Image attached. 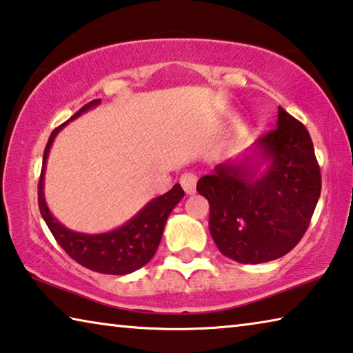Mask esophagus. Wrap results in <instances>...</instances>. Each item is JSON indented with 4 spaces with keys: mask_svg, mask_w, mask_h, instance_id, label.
Listing matches in <instances>:
<instances>
[{
    "mask_svg": "<svg viewBox=\"0 0 353 353\" xmlns=\"http://www.w3.org/2000/svg\"><path fill=\"white\" fill-rule=\"evenodd\" d=\"M196 182H198V177L193 172H185V174L181 176V185L187 194H194Z\"/></svg>",
    "mask_w": 353,
    "mask_h": 353,
    "instance_id": "esophagus-1",
    "label": "esophagus"
}]
</instances>
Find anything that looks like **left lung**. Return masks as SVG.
I'll list each match as a JSON object with an SVG mask.
<instances>
[{
  "label": "left lung",
  "mask_w": 353,
  "mask_h": 353,
  "mask_svg": "<svg viewBox=\"0 0 353 353\" xmlns=\"http://www.w3.org/2000/svg\"><path fill=\"white\" fill-rule=\"evenodd\" d=\"M250 149L241 159L214 166L196 185L210 204L213 241L221 254L244 265L288 254L308 229L321 196L313 141L305 126L282 107L277 128Z\"/></svg>",
  "instance_id": "1"
}]
</instances>
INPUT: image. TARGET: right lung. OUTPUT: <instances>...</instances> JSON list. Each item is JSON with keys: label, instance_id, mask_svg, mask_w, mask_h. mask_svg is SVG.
Here are the masks:
<instances>
[{"label": "right lung", "instance_id": "add662e5", "mask_svg": "<svg viewBox=\"0 0 353 353\" xmlns=\"http://www.w3.org/2000/svg\"><path fill=\"white\" fill-rule=\"evenodd\" d=\"M101 99H94L92 103L85 104L79 112H76L70 118V121L81 117L83 112L90 110L92 107H97ZM70 121L63 123L62 126L52 130L50 140L46 143L39 181V208L41 218L45 219L51 234L54 235L56 241L61 244L65 252L79 265L88 268V270L101 274H113V276H124V274L140 270L141 266H145L152 259L155 250H157L160 240H162L166 219H168L172 208L185 196L183 190L181 188V185L176 183L168 193L149 201L132 219H129L126 224H123L115 230L92 235L67 229L52 216L50 208L46 205L43 179L46 159L52 141Z\"/></svg>", "mask_w": 353, "mask_h": 353}]
</instances>
